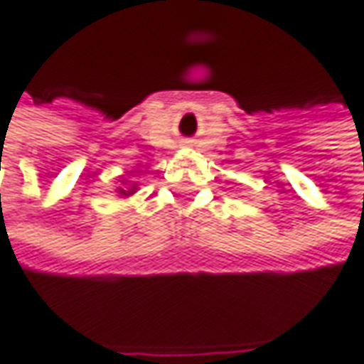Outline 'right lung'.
Instances as JSON below:
<instances>
[{
    "mask_svg": "<svg viewBox=\"0 0 364 364\" xmlns=\"http://www.w3.org/2000/svg\"><path fill=\"white\" fill-rule=\"evenodd\" d=\"M134 191H136V187H130L128 191H126V189H122V187H118V193H119V196H132Z\"/></svg>",
    "mask_w": 364,
    "mask_h": 364,
    "instance_id": "add662e5",
    "label": "right lung"
}]
</instances>
